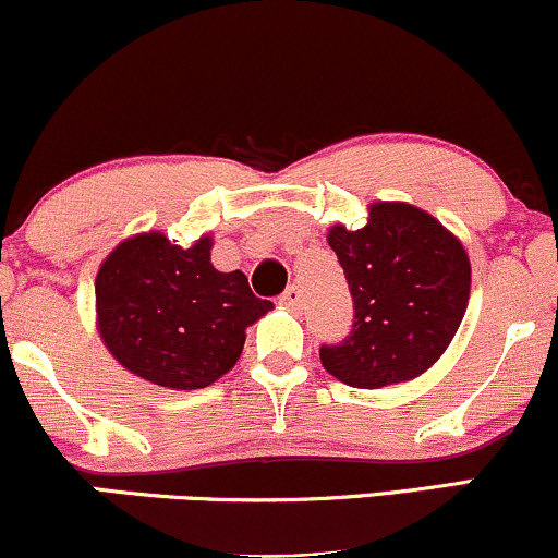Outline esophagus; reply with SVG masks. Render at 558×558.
Wrapping results in <instances>:
<instances>
[{"label": "esophagus", "instance_id": "1", "mask_svg": "<svg viewBox=\"0 0 558 558\" xmlns=\"http://www.w3.org/2000/svg\"><path fill=\"white\" fill-rule=\"evenodd\" d=\"M280 304H283L286 310L296 312L299 306H301V288H299V286L286 288V293H283V296H280Z\"/></svg>", "mask_w": 558, "mask_h": 558}]
</instances>
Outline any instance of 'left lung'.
I'll list each match as a JSON object with an SVG mask.
<instances>
[{"mask_svg": "<svg viewBox=\"0 0 558 558\" xmlns=\"http://www.w3.org/2000/svg\"><path fill=\"white\" fill-rule=\"evenodd\" d=\"M330 248L354 299V325L319 349L323 367L351 388H383L430 369L457 336L470 301V257L433 215L377 202L367 226H332Z\"/></svg>", "mask_w": 558, "mask_h": 558, "instance_id": "8db88e82", "label": "left lung"}]
</instances>
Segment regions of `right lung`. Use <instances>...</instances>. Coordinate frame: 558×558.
Returning a JSON list of instances; mask_svg holds the SVG:
<instances>
[{"label": "right lung", "instance_id": "add662e5", "mask_svg": "<svg viewBox=\"0 0 558 558\" xmlns=\"http://www.w3.org/2000/svg\"><path fill=\"white\" fill-rule=\"evenodd\" d=\"M213 239L183 248L162 233L133 235L96 272V323L110 354L155 386H213L239 362L246 328L272 310L241 270L213 267Z\"/></svg>", "mask_w": 558, "mask_h": 558}]
</instances>
